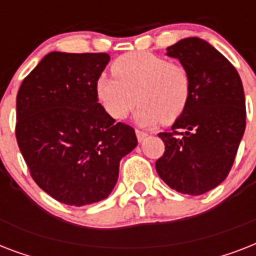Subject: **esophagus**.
I'll return each instance as SVG.
<instances>
[{"label": "esophagus", "instance_id": "1", "mask_svg": "<svg viewBox=\"0 0 256 256\" xmlns=\"http://www.w3.org/2000/svg\"><path fill=\"white\" fill-rule=\"evenodd\" d=\"M136 138H138V140H140V142H142V140H144V138L148 136V132H140V130H136Z\"/></svg>", "mask_w": 256, "mask_h": 256}]
</instances>
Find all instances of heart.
<instances>
[{
  "label": "heart",
  "mask_w": 256,
  "mask_h": 256,
  "mask_svg": "<svg viewBox=\"0 0 256 256\" xmlns=\"http://www.w3.org/2000/svg\"><path fill=\"white\" fill-rule=\"evenodd\" d=\"M114 77L100 76L96 98L114 120L128 116L138 100L134 120L140 126L172 124L186 110L191 78L184 66L148 52L120 56L112 62Z\"/></svg>",
  "instance_id": "heart-1"
}]
</instances>
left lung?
I'll return each instance as SVG.
<instances>
[{
    "label": "left lung",
    "instance_id": "8db88e82",
    "mask_svg": "<svg viewBox=\"0 0 256 256\" xmlns=\"http://www.w3.org/2000/svg\"><path fill=\"white\" fill-rule=\"evenodd\" d=\"M191 78L190 100L171 126L160 132L164 152L156 162L160 179L178 192L200 195L230 172L246 128V100L238 72L223 54L200 38L168 48Z\"/></svg>",
    "mask_w": 256,
    "mask_h": 256
}]
</instances>
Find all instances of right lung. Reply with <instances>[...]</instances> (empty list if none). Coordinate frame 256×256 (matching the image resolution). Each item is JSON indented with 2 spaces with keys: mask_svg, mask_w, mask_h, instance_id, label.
Listing matches in <instances>:
<instances>
[{
  "mask_svg": "<svg viewBox=\"0 0 256 256\" xmlns=\"http://www.w3.org/2000/svg\"><path fill=\"white\" fill-rule=\"evenodd\" d=\"M108 61L106 53L52 52L18 90L16 136L30 175L69 206L108 198L120 160L138 144L134 128L98 104L96 82Z\"/></svg>",
  "mask_w": 256,
  "mask_h": 256,
  "instance_id": "1",
  "label": "right lung"
}]
</instances>
